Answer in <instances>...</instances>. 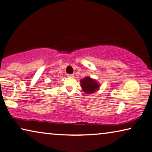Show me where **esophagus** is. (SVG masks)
I'll return each mask as SVG.
<instances>
[{
    "instance_id": "esophagus-1",
    "label": "esophagus",
    "mask_w": 152,
    "mask_h": 152,
    "mask_svg": "<svg viewBox=\"0 0 152 152\" xmlns=\"http://www.w3.org/2000/svg\"><path fill=\"white\" fill-rule=\"evenodd\" d=\"M67 77H73V76H74V74H67Z\"/></svg>"
}]
</instances>
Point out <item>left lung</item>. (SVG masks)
I'll list each match as a JSON object with an SVG mask.
<instances>
[{"mask_svg":"<svg viewBox=\"0 0 152 152\" xmlns=\"http://www.w3.org/2000/svg\"><path fill=\"white\" fill-rule=\"evenodd\" d=\"M81 87L83 91L87 94H91L99 90V84L95 79L90 78L89 76H86L80 80Z\"/></svg>","mask_w":152,"mask_h":152,"instance_id":"1","label":"left lung"}]
</instances>
